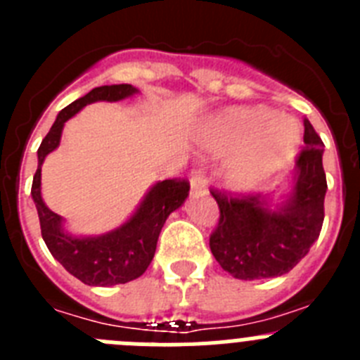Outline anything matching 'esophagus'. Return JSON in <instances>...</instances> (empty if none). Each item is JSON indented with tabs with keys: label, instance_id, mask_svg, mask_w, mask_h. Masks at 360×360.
I'll use <instances>...</instances> for the list:
<instances>
[{
	"label": "esophagus",
	"instance_id": "esophagus-1",
	"mask_svg": "<svg viewBox=\"0 0 360 360\" xmlns=\"http://www.w3.org/2000/svg\"><path fill=\"white\" fill-rule=\"evenodd\" d=\"M207 193V182H205V176L202 173H195L191 176V195L198 196L205 195Z\"/></svg>",
	"mask_w": 360,
	"mask_h": 360
}]
</instances>
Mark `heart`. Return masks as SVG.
Instances as JSON below:
<instances>
[{"label":"heart","instance_id":"1","mask_svg":"<svg viewBox=\"0 0 360 360\" xmlns=\"http://www.w3.org/2000/svg\"><path fill=\"white\" fill-rule=\"evenodd\" d=\"M200 146L212 157H229L224 180L232 191L250 193L285 169L299 148L297 124L263 108H231L200 131Z\"/></svg>","mask_w":360,"mask_h":360}]
</instances>
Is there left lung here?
<instances>
[{"instance_id":"left-lung-1","label":"left lung","mask_w":360,"mask_h":360,"mask_svg":"<svg viewBox=\"0 0 360 360\" xmlns=\"http://www.w3.org/2000/svg\"><path fill=\"white\" fill-rule=\"evenodd\" d=\"M303 141L307 148L295 160L290 191L279 202H274V195L212 191L219 219L209 245L232 278L252 281L287 274L319 238L328 186L323 169L324 144L308 119Z\"/></svg>"}]
</instances>
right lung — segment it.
I'll return each instance as SVG.
<instances>
[{
    "label": "right lung",
    "mask_w": 360,
    "mask_h": 360,
    "mask_svg": "<svg viewBox=\"0 0 360 360\" xmlns=\"http://www.w3.org/2000/svg\"><path fill=\"white\" fill-rule=\"evenodd\" d=\"M139 94L131 84H111L94 88L84 97L59 111L37 149V171L32 182V198L39 214L41 236L50 254L70 274L90 287H113L141 278L151 263L160 231L165 219L189 196L187 180L173 178L157 182L146 193L131 218L120 227L101 236H72L65 231V219L46 207L41 196V165L49 153L59 146L65 122L82 110L86 104L108 101L117 103Z\"/></svg>",
    "instance_id": "right-lung-1"
}]
</instances>
